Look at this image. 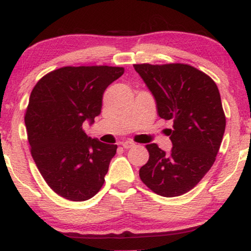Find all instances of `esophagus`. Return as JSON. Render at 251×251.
I'll return each instance as SVG.
<instances>
[{
	"instance_id": "obj_1",
	"label": "esophagus",
	"mask_w": 251,
	"mask_h": 251,
	"mask_svg": "<svg viewBox=\"0 0 251 251\" xmlns=\"http://www.w3.org/2000/svg\"><path fill=\"white\" fill-rule=\"evenodd\" d=\"M122 146L125 147V149H131V147L135 146V143L130 142V140H126V142L122 143Z\"/></svg>"
}]
</instances>
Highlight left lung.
Returning <instances> with one entry per match:
<instances>
[{
  "instance_id": "obj_1",
  "label": "left lung",
  "mask_w": 251,
  "mask_h": 251,
  "mask_svg": "<svg viewBox=\"0 0 251 251\" xmlns=\"http://www.w3.org/2000/svg\"><path fill=\"white\" fill-rule=\"evenodd\" d=\"M155 99L161 119L171 120L169 153L149 144L150 159L139 177L166 198L191 191L210 170L221 147L226 119L221 95L203 72L185 64L133 65Z\"/></svg>"
}]
</instances>
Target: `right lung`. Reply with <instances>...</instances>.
I'll return each mask as SVG.
<instances>
[{
	"label": "right lung",
	"mask_w": 251,
	"mask_h": 251,
	"mask_svg": "<svg viewBox=\"0 0 251 251\" xmlns=\"http://www.w3.org/2000/svg\"><path fill=\"white\" fill-rule=\"evenodd\" d=\"M123 67H61L37 82L25 125L30 153L51 190L71 201H85L105 181L118 146L83 131L100 114L102 95Z\"/></svg>",
	"instance_id": "right-lung-1"
}]
</instances>
